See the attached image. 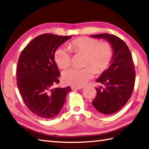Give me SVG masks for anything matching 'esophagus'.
I'll return each instance as SVG.
<instances>
[{"instance_id":"34e87169","label":"esophagus","mask_w":149,"mask_h":149,"mask_svg":"<svg viewBox=\"0 0 149 149\" xmlns=\"http://www.w3.org/2000/svg\"><path fill=\"white\" fill-rule=\"evenodd\" d=\"M82 88H83V87H75V86H72V90H79V89H81Z\"/></svg>"}]
</instances>
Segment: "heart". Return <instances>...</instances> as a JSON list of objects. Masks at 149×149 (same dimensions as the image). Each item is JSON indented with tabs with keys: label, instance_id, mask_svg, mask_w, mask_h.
<instances>
[{
	"label": "heart",
	"instance_id": "heart-1",
	"mask_svg": "<svg viewBox=\"0 0 149 149\" xmlns=\"http://www.w3.org/2000/svg\"><path fill=\"white\" fill-rule=\"evenodd\" d=\"M69 48L74 53L86 54L84 68H70L64 71L63 79L66 84L76 87H81L93 77L94 70L101 73L108 68L113 56V49L109 42L100 43L94 38L81 37L72 40ZM54 60L61 68L68 67L70 64V52L66 48L60 47L54 53ZM94 70H93V69Z\"/></svg>",
	"mask_w": 149,
	"mask_h": 149
}]
</instances>
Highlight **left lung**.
I'll return each mask as SVG.
<instances>
[{
  "mask_svg": "<svg viewBox=\"0 0 149 149\" xmlns=\"http://www.w3.org/2000/svg\"><path fill=\"white\" fill-rule=\"evenodd\" d=\"M91 37L107 40L113 49L111 65L96 80L105 87L96 88V96L92 102L98 112L109 115L121 109L132 95L135 80L134 62L128 47L119 37L109 33Z\"/></svg>",
  "mask_w": 149,
  "mask_h": 149,
  "instance_id": "left-lung-1",
  "label": "left lung"
}]
</instances>
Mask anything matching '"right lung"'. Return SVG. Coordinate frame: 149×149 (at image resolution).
I'll return each instance as SVG.
<instances>
[{
	"instance_id": "obj_1",
	"label": "right lung",
	"mask_w": 149,
	"mask_h": 149,
	"mask_svg": "<svg viewBox=\"0 0 149 149\" xmlns=\"http://www.w3.org/2000/svg\"><path fill=\"white\" fill-rule=\"evenodd\" d=\"M71 38L51 33L36 37L24 48L16 68V80L24 103L31 112L51 119L60 112L71 88H56L60 71L54 61L58 47Z\"/></svg>"
}]
</instances>
